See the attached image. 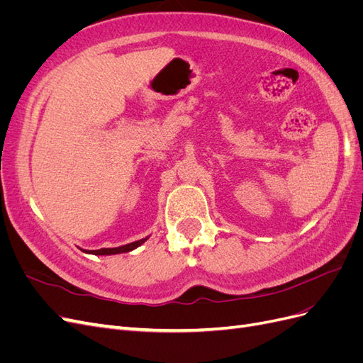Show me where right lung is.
Listing matches in <instances>:
<instances>
[{
  "label": "right lung",
  "mask_w": 363,
  "mask_h": 363,
  "mask_svg": "<svg viewBox=\"0 0 363 363\" xmlns=\"http://www.w3.org/2000/svg\"><path fill=\"white\" fill-rule=\"evenodd\" d=\"M148 239L144 238V239H139V240H135V242H130L127 245H121V247H115V248H100V250H83L80 248L83 252H87V255H95V256H112V255H121V252H128V251H133L136 250L138 247H140L142 244L145 242V240Z\"/></svg>",
  "instance_id": "obj_1"
}]
</instances>
